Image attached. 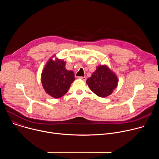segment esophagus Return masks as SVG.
I'll return each instance as SVG.
<instances>
[{
  "label": "esophagus",
  "instance_id": "1",
  "mask_svg": "<svg viewBox=\"0 0 159 159\" xmlns=\"http://www.w3.org/2000/svg\"><path fill=\"white\" fill-rule=\"evenodd\" d=\"M78 78H79V79L82 80L83 81H85V80H86V77H79Z\"/></svg>",
  "mask_w": 159,
  "mask_h": 159
}]
</instances>
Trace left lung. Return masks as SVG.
Wrapping results in <instances>:
<instances>
[{"label":"left lung","instance_id":"obj_1","mask_svg":"<svg viewBox=\"0 0 159 159\" xmlns=\"http://www.w3.org/2000/svg\"><path fill=\"white\" fill-rule=\"evenodd\" d=\"M86 83L98 96L106 98L112 94L118 83L117 75L106 65L98 66L96 70L89 77Z\"/></svg>","mask_w":159,"mask_h":159}]
</instances>
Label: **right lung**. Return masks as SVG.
Returning <instances> with one entry per match:
<instances>
[{
	"label": "right lung",
	"instance_id": "1",
	"mask_svg": "<svg viewBox=\"0 0 159 159\" xmlns=\"http://www.w3.org/2000/svg\"><path fill=\"white\" fill-rule=\"evenodd\" d=\"M66 62L56 58H50L41 73V83L48 95L60 98L69 90L71 84L75 80L74 73L65 69Z\"/></svg>",
	"mask_w": 159,
	"mask_h": 159
}]
</instances>
